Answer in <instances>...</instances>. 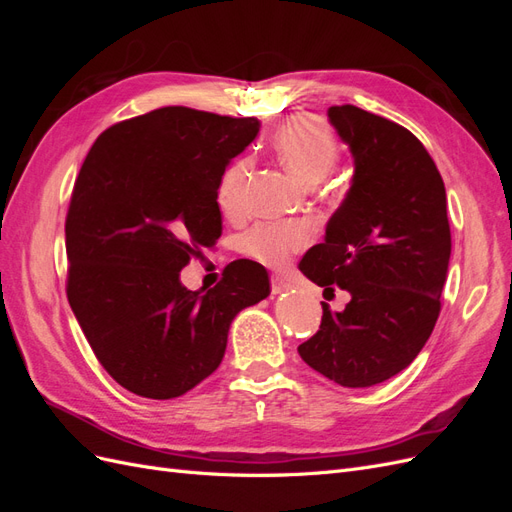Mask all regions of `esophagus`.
Returning <instances> with one entry per match:
<instances>
[{"mask_svg":"<svg viewBox=\"0 0 512 512\" xmlns=\"http://www.w3.org/2000/svg\"><path fill=\"white\" fill-rule=\"evenodd\" d=\"M288 288H290V284L284 280L282 275H271V292L273 294H280V292H284Z\"/></svg>","mask_w":512,"mask_h":512,"instance_id":"obj_1","label":"esophagus"}]
</instances>
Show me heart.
<instances>
[{
    "instance_id": "b5f03b06",
    "label": "heart",
    "mask_w": 512,
    "mask_h": 512,
    "mask_svg": "<svg viewBox=\"0 0 512 512\" xmlns=\"http://www.w3.org/2000/svg\"><path fill=\"white\" fill-rule=\"evenodd\" d=\"M273 147L294 177L305 183L327 179L339 160V145L327 126L312 117H292L275 132ZM252 160L232 162L218 183V205L224 213L235 215L245 205V185L250 179ZM312 241V228L297 222H262L243 237L241 245L247 256L267 267H282L292 254L301 252Z\"/></svg>"
}]
</instances>
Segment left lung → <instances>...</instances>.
<instances>
[{"label":"left lung","instance_id":"8db88e82","mask_svg":"<svg viewBox=\"0 0 512 512\" xmlns=\"http://www.w3.org/2000/svg\"><path fill=\"white\" fill-rule=\"evenodd\" d=\"M354 156L352 185L299 269L324 290L350 292L344 312L322 303L301 359L324 378L363 389L421 352L440 316L451 260L446 190L436 162L399 123L359 106L329 108Z\"/></svg>","mask_w":512,"mask_h":512}]
</instances>
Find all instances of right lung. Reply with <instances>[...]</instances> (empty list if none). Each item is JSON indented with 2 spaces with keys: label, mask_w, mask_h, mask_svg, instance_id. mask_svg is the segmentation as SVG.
Listing matches in <instances>:
<instances>
[{
  "label": "right lung",
  "mask_w": 512,
  "mask_h": 512,
  "mask_svg": "<svg viewBox=\"0 0 512 512\" xmlns=\"http://www.w3.org/2000/svg\"><path fill=\"white\" fill-rule=\"evenodd\" d=\"M256 117L164 106L104 130L66 215V294L100 365L123 389L173 399L211 376L230 322L269 297V275L235 260L205 294L179 271L222 235L218 183L258 134Z\"/></svg>",
  "instance_id": "1"
}]
</instances>
